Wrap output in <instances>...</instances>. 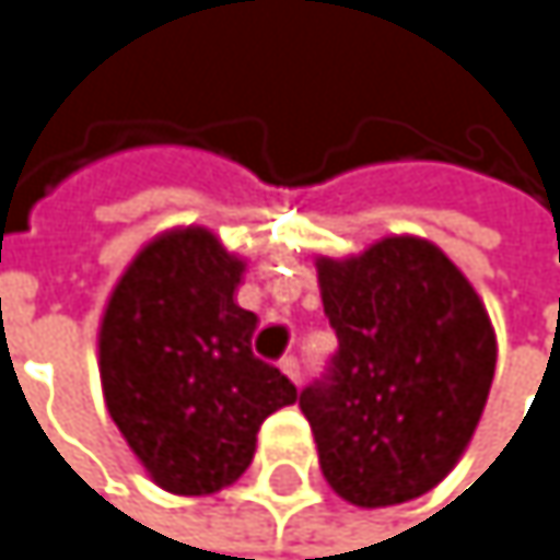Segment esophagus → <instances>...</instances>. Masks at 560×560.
<instances>
[{
  "label": "esophagus",
  "instance_id": "34e87169",
  "mask_svg": "<svg viewBox=\"0 0 560 560\" xmlns=\"http://www.w3.org/2000/svg\"><path fill=\"white\" fill-rule=\"evenodd\" d=\"M279 366L291 383H301V363H298V357H281Z\"/></svg>",
  "mask_w": 560,
  "mask_h": 560
}]
</instances>
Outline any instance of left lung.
I'll list each match as a JSON object with an SVG mask.
<instances>
[{
  "label": "left lung",
  "instance_id": "8db88e82",
  "mask_svg": "<svg viewBox=\"0 0 560 560\" xmlns=\"http://www.w3.org/2000/svg\"><path fill=\"white\" fill-rule=\"evenodd\" d=\"M317 281L340 347L298 405L324 480L363 509L408 503L454 470L480 424L497 370L490 314L418 236L317 259Z\"/></svg>",
  "mask_w": 560,
  "mask_h": 560
}]
</instances>
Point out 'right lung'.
<instances>
[{
	"label": "right lung",
	"mask_w": 560,
	"mask_h": 560,
	"mask_svg": "<svg viewBox=\"0 0 560 560\" xmlns=\"http://www.w3.org/2000/svg\"><path fill=\"white\" fill-rule=\"evenodd\" d=\"M243 269L210 230H171L129 262L103 311L109 418L177 497L240 480L262 421L298 398L288 376L253 357L259 317L236 304Z\"/></svg>",
	"instance_id": "1"
}]
</instances>
